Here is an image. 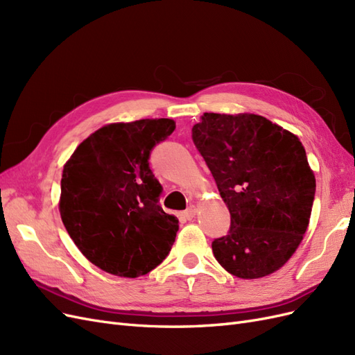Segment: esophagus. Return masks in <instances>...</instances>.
<instances>
[{
  "label": "esophagus",
  "instance_id": "obj_1",
  "mask_svg": "<svg viewBox=\"0 0 355 355\" xmlns=\"http://www.w3.org/2000/svg\"><path fill=\"white\" fill-rule=\"evenodd\" d=\"M196 214H197V207L196 206H191L189 209H187L184 213H182V216H184L188 220H191L192 218H196Z\"/></svg>",
  "mask_w": 355,
  "mask_h": 355
}]
</instances>
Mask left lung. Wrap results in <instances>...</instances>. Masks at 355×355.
<instances>
[{"label": "left lung", "instance_id": "8db88e82", "mask_svg": "<svg viewBox=\"0 0 355 355\" xmlns=\"http://www.w3.org/2000/svg\"><path fill=\"white\" fill-rule=\"evenodd\" d=\"M192 141L231 214L211 243L230 274L266 277L292 257L308 230L315 176L299 137L256 114L204 112Z\"/></svg>", "mask_w": 355, "mask_h": 355}]
</instances>
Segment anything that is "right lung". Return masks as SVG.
Wrapping results in <instances>:
<instances>
[{
  "label": "right lung",
  "mask_w": 355,
  "mask_h": 355,
  "mask_svg": "<svg viewBox=\"0 0 355 355\" xmlns=\"http://www.w3.org/2000/svg\"><path fill=\"white\" fill-rule=\"evenodd\" d=\"M175 127L170 118L106 124L63 166L62 222L80 252L105 272L145 275L175 243L179 220L158 206L161 185L148 163Z\"/></svg>",
  "instance_id": "add662e5"
}]
</instances>
